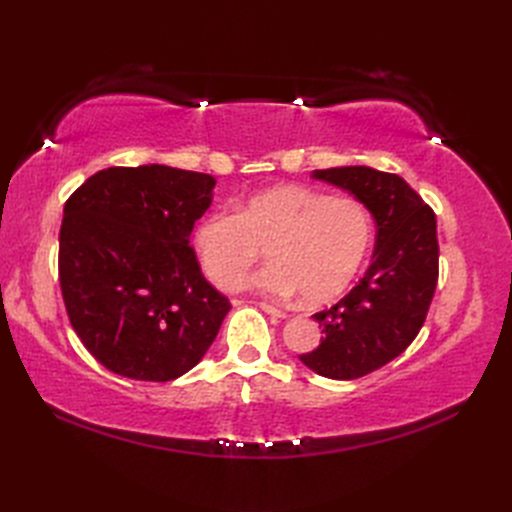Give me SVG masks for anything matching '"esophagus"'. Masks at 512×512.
Wrapping results in <instances>:
<instances>
[{"label": "esophagus", "instance_id": "obj_1", "mask_svg": "<svg viewBox=\"0 0 512 512\" xmlns=\"http://www.w3.org/2000/svg\"><path fill=\"white\" fill-rule=\"evenodd\" d=\"M262 312H267V314H271V316H275V318H286V312H282V309H277V307H273V305H269V303H260L258 305Z\"/></svg>", "mask_w": 512, "mask_h": 512}]
</instances>
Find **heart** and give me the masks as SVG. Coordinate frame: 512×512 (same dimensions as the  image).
Segmentation results:
<instances>
[{
	"instance_id": "b5f03b06",
	"label": "heart",
	"mask_w": 512,
	"mask_h": 512,
	"mask_svg": "<svg viewBox=\"0 0 512 512\" xmlns=\"http://www.w3.org/2000/svg\"><path fill=\"white\" fill-rule=\"evenodd\" d=\"M369 241L371 220L359 200L297 183L262 190L237 211H213L192 235L211 284L241 290L267 247L271 265L256 275V288L280 299L301 292L309 305L335 301L354 282Z\"/></svg>"
}]
</instances>
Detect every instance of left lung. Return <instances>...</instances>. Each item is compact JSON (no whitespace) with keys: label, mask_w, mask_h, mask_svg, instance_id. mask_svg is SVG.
I'll return each mask as SVG.
<instances>
[{"label":"left lung","mask_w":512,"mask_h":512,"mask_svg":"<svg viewBox=\"0 0 512 512\" xmlns=\"http://www.w3.org/2000/svg\"><path fill=\"white\" fill-rule=\"evenodd\" d=\"M312 177L354 194L376 222V250L363 280L312 316L324 337L299 356L324 378L354 380L391 363L423 327L438 284L436 213L399 175L376 168L339 166Z\"/></svg>","instance_id":"obj_1"}]
</instances>
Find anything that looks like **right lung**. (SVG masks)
Wrapping results in <instances>:
<instances>
[{
  "instance_id": "1",
  "label": "right lung",
  "mask_w": 512,
  "mask_h": 512,
  "mask_svg": "<svg viewBox=\"0 0 512 512\" xmlns=\"http://www.w3.org/2000/svg\"><path fill=\"white\" fill-rule=\"evenodd\" d=\"M215 179L164 164L111 166L64 207L59 284L72 329L113 374L168 382L203 359L230 301L190 245Z\"/></svg>"
}]
</instances>
